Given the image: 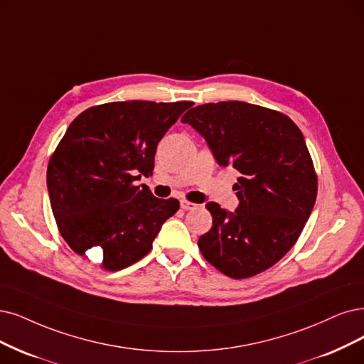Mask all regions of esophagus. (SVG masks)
Returning <instances> with one entry per match:
<instances>
[{
    "label": "esophagus",
    "mask_w": 364,
    "mask_h": 364,
    "mask_svg": "<svg viewBox=\"0 0 364 364\" xmlns=\"http://www.w3.org/2000/svg\"><path fill=\"white\" fill-rule=\"evenodd\" d=\"M180 205H181V208H183V210H186V211H189V210H195V208L198 207L196 204H193V203H189V200H186V199H183V200H181Z\"/></svg>",
    "instance_id": "obj_1"
}]
</instances>
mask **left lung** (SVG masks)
Wrapping results in <instances>:
<instances>
[{"instance_id":"obj_1","label":"left lung","mask_w":364,"mask_h":364,"mask_svg":"<svg viewBox=\"0 0 364 364\" xmlns=\"http://www.w3.org/2000/svg\"><path fill=\"white\" fill-rule=\"evenodd\" d=\"M181 121L220 166L241 175L234 213L205 205L213 226L198 240L204 258L232 279L267 270L295 245L315 205L318 181L301 130L277 111L234 100L199 105Z\"/></svg>"}]
</instances>
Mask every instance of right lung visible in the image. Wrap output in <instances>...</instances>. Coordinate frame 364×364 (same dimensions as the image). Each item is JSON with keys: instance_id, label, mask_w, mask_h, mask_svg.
I'll return each mask as SVG.
<instances>
[{"instance_id": "add662e5", "label": "right lung", "mask_w": 364, "mask_h": 364, "mask_svg": "<svg viewBox=\"0 0 364 364\" xmlns=\"http://www.w3.org/2000/svg\"><path fill=\"white\" fill-rule=\"evenodd\" d=\"M192 105L112 102L72 121L49 160L46 181L58 230L80 257L118 272L150 252L180 203L156 198L134 181L153 172L159 141Z\"/></svg>"}]
</instances>
